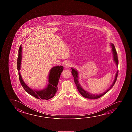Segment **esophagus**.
<instances>
[{"instance_id": "esophagus-1", "label": "esophagus", "mask_w": 132, "mask_h": 132, "mask_svg": "<svg viewBox=\"0 0 132 132\" xmlns=\"http://www.w3.org/2000/svg\"><path fill=\"white\" fill-rule=\"evenodd\" d=\"M72 66V64L71 63H67L65 65V68L66 69H69Z\"/></svg>"}]
</instances>
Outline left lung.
Masks as SVG:
<instances>
[{
	"label": "left lung",
	"mask_w": 132,
	"mask_h": 132,
	"mask_svg": "<svg viewBox=\"0 0 132 132\" xmlns=\"http://www.w3.org/2000/svg\"><path fill=\"white\" fill-rule=\"evenodd\" d=\"M111 46H112V50L113 53V56H114V60L117 64V66H118V56H117V51L114 47V45L113 44H111ZM72 74L73 76V78H74V81L75 83L76 84V86L77 87V89L78 91L79 92L81 95H82L83 97H86L87 98H89V99H97L100 97H101L102 96H103V95H104L105 94H106L108 91L112 88L114 85L115 83L117 81V78L118 76V71H117L116 75L115 76V79H114V81L112 85L110 86V87L108 89V90H107L105 92H104L102 94H100L99 95H95V94H93L91 93H89L88 92L85 91L84 89H82V87H81V86L80 85V83H79L78 80V72L76 70V69H73V68H72Z\"/></svg>",
	"instance_id": "1"
}]
</instances>
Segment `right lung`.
I'll list each match as a JSON object with an SVG mask.
<instances>
[{"label": "right lung", "mask_w": 132, "mask_h": 132, "mask_svg": "<svg viewBox=\"0 0 132 132\" xmlns=\"http://www.w3.org/2000/svg\"><path fill=\"white\" fill-rule=\"evenodd\" d=\"M22 59V47L20 46L18 51L17 67L18 71H19ZM63 69L62 66H57L52 68L51 70L49 75V80L47 87L41 91H34L30 88L24 83L22 79L20 73H18L20 81L24 90L30 95L39 100H49L53 97L57 91L58 82L60 77L61 73Z\"/></svg>", "instance_id": "right-lung-1"}]
</instances>
